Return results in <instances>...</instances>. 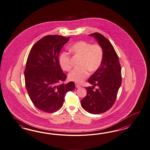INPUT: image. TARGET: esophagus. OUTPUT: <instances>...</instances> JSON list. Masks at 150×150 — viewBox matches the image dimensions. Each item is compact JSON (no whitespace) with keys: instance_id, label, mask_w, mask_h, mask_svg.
<instances>
[{"instance_id":"esophagus-1","label":"esophagus","mask_w":150,"mask_h":150,"mask_svg":"<svg viewBox=\"0 0 150 150\" xmlns=\"http://www.w3.org/2000/svg\"><path fill=\"white\" fill-rule=\"evenodd\" d=\"M75 85H76V87L77 88H79L81 87V85L77 83H75Z\"/></svg>"}]
</instances>
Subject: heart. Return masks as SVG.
Listing matches in <instances>:
<instances>
[{"label": "heart", "mask_w": 150, "mask_h": 150, "mask_svg": "<svg viewBox=\"0 0 150 150\" xmlns=\"http://www.w3.org/2000/svg\"><path fill=\"white\" fill-rule=\"evenodd\" d=\"M70 50L74 54L81 57L79 68H75L68 75L69 80L80 83L89 75L88 71L93 73L100 68L102 64L103 52L99 45H91L84 41H78L72 45ZM62 69L68 71L71 69L70 56L66 52L62 53L59 58Z\"/></svg>", "instance_id": "1"}]
</instances>
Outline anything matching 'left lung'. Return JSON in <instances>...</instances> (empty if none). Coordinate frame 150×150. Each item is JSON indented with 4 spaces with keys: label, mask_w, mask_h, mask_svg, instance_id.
I'll return each instance as SVG.
<instances>
[{
    "label": "left lung",
    "mask_w": 150,
    "mask_h": 150,
    "mask_svg": "<svg viewBox=\"0 0 150 150\" xmlns=\"http://www.w3.org/2000/svg\"><path fill=\"white\" fill-rule=\"evenodd\" d=\"M90 36L95 38L102 47L103 58L100 68L88 78V83L93 86L85 88L87 94L81 100V105L89 113L98 114L108 110L115 103L121 85V68L110 42L98 33ZM94 86H98L95 91L93 90Z\"/></svg>",
    "instance_id": "left-lung-1"
}]
</instances>
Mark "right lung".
Wrapping results in <instances>:
<instances>
[{
    "mask_svg": "<svg viewBox=\"0 0 150 150\" xmlns=\"http://www.w3.org/2000/svg\"><path fill=\"white\" fill-rule=\"evenodd\" d=\"M69 38L46 36L35 44L28 55L24 73L25 87L33 103L41 111H58L66 93L75 88L73 81L59 84L67 77L60 66L59 54Z\"/></svg>",
    "mask_w": 150,
    "mask_h": 150,
    "instance_id": "right-lung-1",
    "label": "right lung"
}]
</instances>
